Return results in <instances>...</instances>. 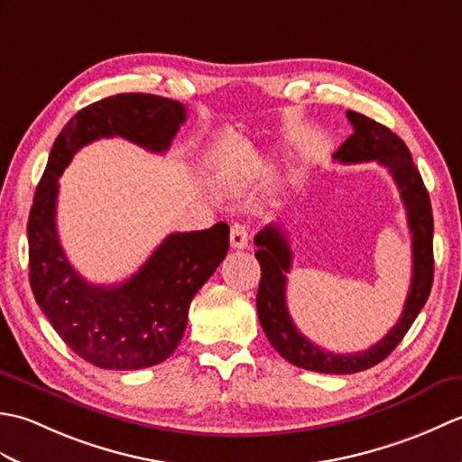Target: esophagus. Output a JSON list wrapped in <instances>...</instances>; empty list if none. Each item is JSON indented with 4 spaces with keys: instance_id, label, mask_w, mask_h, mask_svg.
Segmentation results:
<instances>
[{
    "instance_id": "34e87169",
    "label": "esophagus",
    "mask_w": 462,
    "mask_h": 462,
    "mask_svg": "<svg viewBox=\"0 0 462 462\" xmlns=\"http://www.w3.org/2000/svg\"><path fill=\"white\" fill-rule=\"evenodd\" d=\"M230 244H232V248H236V250H242L248 246V226L246 224H232Z\"/></svg>"
}]
</instances>
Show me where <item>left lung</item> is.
<instances>
[{
	"instance_id": "1",
	"label": "left lung",
	"mask_w": 462,
	"mask_h": 462,
	"mask_svg": "<svg viewBox=\"0 0 462 462\" xmlns=\"http://www.w3.org/2000/svg\"><path fill=\"white\" fill-rule=\"evenodd\" d=\"M347 119L353 126V134H349L337 152H333V159L343 164L377 161L381 166H385L393 176L407 210L411 248H413V276H411V288L399 321L387 331L385 337L365 351L331 353L321 349L296 328L288 311L286 273L291 268V250L282 228L278 224H268L254 238V244L258 246L256 258L262 268L256 308L262 329L272 347L291 365L331 373V375L365 371L385 359L413 326L433 286V210H430L429 192L411 159L407 144L385 125L365 115L347 111Z\"/></svg>"
}]
</instances>
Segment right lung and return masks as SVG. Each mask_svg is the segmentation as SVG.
Wrapping results in <instances>:
<instances>
[{
	"label": "right lung",
	"instance_id": "obj_1",
	"mask_svg": "<svg viewBox=\"0 0 462 462\" xmlns=\"http://www.w3.org/2000/svg\"><path fill=\"white\" fill-rule=\"evenodd\" d=\"M186 121V106L159 95L121 93L85 106L49 152L29 212V283L37 306L69 347L101 369L152 367L172 356L184 336L190 301L230 246L226 222L174 232L129 280L93 286L71 263L57 236L59 176L85 144L123 136L166 152Z\"/></svg>",
	"mask_w": 462,
	"mask_h": 462
}]
</instances>
